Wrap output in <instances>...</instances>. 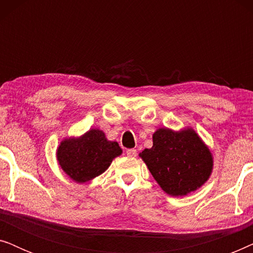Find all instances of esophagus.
<instances>
[{
	"label": "esophagus",
	"mask_w": 253,
	"mask_h": 253,
	"mask_svg": "<svg viewBox=\"0 0 253 253\" xmlns=\"http://www.w3.org/2000/svg\"><path fill=\"white\" fill-rule=\"evenodd\" d=\"M126 155L130 158H134L137 155V151L134 148H130V150L126 151Z\"/></svg>",
	"instance_id": "obj_1"
}]
</instances>
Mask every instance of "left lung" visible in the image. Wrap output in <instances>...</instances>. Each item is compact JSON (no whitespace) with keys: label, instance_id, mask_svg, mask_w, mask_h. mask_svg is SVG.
Returning <instances> with one entry per match:
<instances>
[{"label":"left lung","instance_id":"8db88e82","mask_svg":"<svg viewBox=\"0 0 253 253\" xmlns=\"http://www.w3.org/2000/svg\"><path fill=\"white\" fill-rule=\"evenodd\" d=\"M139 157L160 188L172 197L202 188L213 170L212 152L192 127H160L153 133V146Z\"/></svg>","mask_w":253,"mask_h":253}]
</instances>
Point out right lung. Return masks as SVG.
<instances>
[{"mask_svg": "<svg viewBox=\"0 0 253 253\" xmlns=\"http://www.w3.org/2000/svg\"><path fill=\"white\" fill-rule=\"evenodd\" d=\"M122 154L117 141L108 140L102 130L91 129L79 137L64 138L56 159L65 174L76 183H86L105 172Z\"/></svg>", "mask_w": 253, "mask_h": 253, "instance_id": "1", "label": "right lung"}]
</instances>
